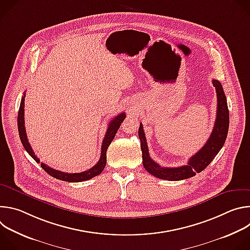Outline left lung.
I'll use <instances>...</instances> for the list:
<instances>
[{
    "mask_svg": "<svg viewBox=\"0 0 250 250\" xmlns=\"http://www.w3.org/2000/svg\"><path fill=\"white\" fill-rule=\"evenodd\" d=\"M212 85L216 88L218 98V108L217 118L213 125V129L206 142V145L193 155L187 165L179 167H162L154 160L151 159L146 137L144 131V126L140 123L138 128V136L140 139V148L142 151V164L146 170L151 175L159 178V179L169 181H179L188 179L196 175V173L202 172L220 152L225 145V141L228 136L229 125V113L228 109L227 98L220 81L213 79Z\"/></svg>",
    "mask_w": 250,
    "mask_h": 250,
    "instance_id": "left-lung-1",
    "label": "left lung"
}]
</instances>
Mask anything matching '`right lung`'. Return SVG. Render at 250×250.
I'll return each mask as SVG.
<instances>
[{"label":"right lung","instance_id":"1","mask_svg":"<svg viewBox=\"0 0 250 250\" xmlns=\"http://www.w3.org/2000/svg\"><path fill=\"white\" fill-rule=\"evenodd\" d=\"M24 97H25V93L23 94L21 101V104H20V110H19V115H18V128H19V134H20V138L21 144L24 147V149L26 150V152L35 160L38 163H40V159L35 155V153L33 152L29 142L27 140V136L25 133V127H24ZM125 119V114L122 113L119 116H117L116 118H114L110 124L108 128H106V132L105 135L103 139V144H102V148H101V156L100 159L98 161L97 164H95L92 168L80 172V173H67V172H62V171H58L55 170L49 166H47L44 163H42L41 166L42 168L50 176L56 178L58 180H62V181H66V182H82V181H86L89 179H92V178L96 177L97 175L101 174L102 171L104 170L105 164H106V149L110 146L111 142L113 141V139L115 138V135L119 129V127L121 126L122 123L124 122V120Z\"/></svg>","mask_w":250,"mask_h":250}]
</instances>
